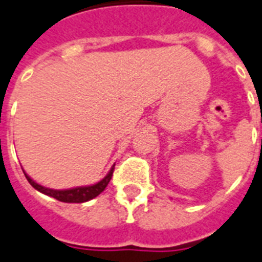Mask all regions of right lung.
I'll list each match as a JSON object with an SVG mask.
<instances>
[{"mask_svg":"<svg viewBox=\"0 0 262 262\" xmlns=\"http://www.w3.org/2000/svg\"><path fill=\"white\" fill-rule=\"evenodd\" d=\"M113 172H114V165L112 167V169L109 171V173L101 180V182L95 183L93 186H86V187H76V188H70V190H52V188H47V187H42L40 184L32 180L29 176L24 172L25 178L29 182L33 188H36L40 192L46 193L48 196H52L55 199L60 202H66V203H83V202L91 201L94 199L95 196H98L102 191L105 190L106 186L109 184L110 179H112Z\"/></svg>","mask_w":262,"mask_h":262,"instance_id":"right-lung-1","label":"right lung"}]
</instances>
